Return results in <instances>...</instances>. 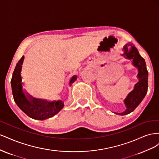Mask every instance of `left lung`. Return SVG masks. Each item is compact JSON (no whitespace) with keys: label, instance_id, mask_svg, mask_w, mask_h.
<instances>
[{"label":"left lung","instance_id":"1","mask_svg":"<svg viewBox=\"0 0 159 159\" xmlns=\"http://www.w3.org/2000/svg\"><path fill=\"white\" fill-rule=\"evenodd\" d=\"M124 53L122 54L125 58L132 60L133 64L138 68L139 81L134 85L133 91L125 99L124 103L126 105V110L123 113H116L117 115H125L133 112L140 104L145 97L148 89V71L145 61L139 54L136 47L132 43H128L123 46Z\"/></svg>","mask_w":159,"mask_h":159}]
</instances>
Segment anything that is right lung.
<instances>
[{
    "instance_id": "obj_1",
    "label": "right lung",
    "mask_w": 159,
    "mask_h": 159,
    "mask_svg": "<svg viewBox=\"0 0 159 159\" xmlns=\"http://www.w3.org/2000/svg\"><path fill=\"white\" fill-rule=\"evenodd\" d=\"M25 59L24 56L18 61L14 70L11 79V87L14 100L22 111L34 119L44 120L54 116L64 107V103L61 100L48 102L44 99H36L30 95H25L22 89L20 72ZM77 80L74 75L70 81V85Z\"/></svg>"
}]
</instances>
